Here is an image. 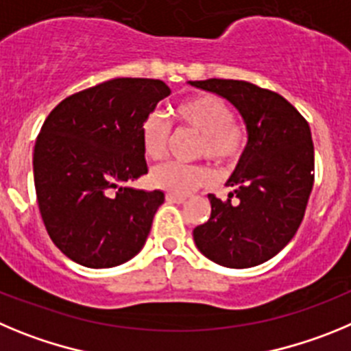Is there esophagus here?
Segmentation results:
<instances>
[{"label":"esophagus","instance_id":"esophagus-1","mask_svg":"<svg viewBox=\"0 0 351 351\" xmlns=\"http://www.w3.org/2000/svg\"><path fill=\"white\" fill-rule=\"evenodd\" d=\"M166 201H168V203H176V204H182V203H185V201H187V197H185V195H178V194H166Z\"/></svg>","mask_w":351,"mask_h":351}]
</instances>
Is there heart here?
Segmentation results:
<instances>
[{
  "label": "heart",
  "instance_id": "b5f03b06",
  "mask_svg": "<svg viewBox=\"0 0 351 351\" xmlns=\"http://www.w3.org/2000/svg\"><path fill=\"white\" fill-rule=\"evenodd\" d=\"M171 119L176 128L197 134L195 157H204L220 168L239 160L248 143V129L232 117L229 105L217 94L199 93L173 106ZM141 147L148 159L159 160L166 156L169 143V125L159 117H147L140 129ZM154 187L169 194L185 195L210 182L204 166L160 164L150 173Z\"/></svg>",
  "mask_w": 351,
  "mask_h": 351
}]
</instances>
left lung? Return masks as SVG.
Wrapping results in <instances>:
<instances>
[{
    "label": "left lung",
    "instance_id": "left-lung-1",
    "mask_svg": "<svg viewBox=\"0 0 351 351\" xmlns=\"http://www.w3.org/2000/svg\"><path fill=\"white\" fill-rule=\"evenodd\" d=\"M191 85L230 101L248 129L245 152L227 182L234 191L227 201L208 195L211 215L194 229L195 246L220 266H258L282 250L304 219L315 182L309 124L285 97L250 82L210 78Z\"/></svg>",
    "mask_w": 351,
    "mask_h": 351
}]
</instances>
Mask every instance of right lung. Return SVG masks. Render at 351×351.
Segmentation results:
<instances>
[{
	"instance_id": "add662e5",
	"label": "right lung",
	"mask_w": 351,
	"mask_h": 351,
	"mask_svg": "<svg viewBox=\"0 0 351 351\" xmlns=\"http://www.w3.org/2000/svg\"><path fill=\"white\" fill-rule=\"evenodd\" d=\"M169 87L113 78L62 99L33 154L38 208L50 239L85 267L124 264L143 248L164 192L125 182L148 173L140 129Z\"/></svg>"
}]
</instances>
